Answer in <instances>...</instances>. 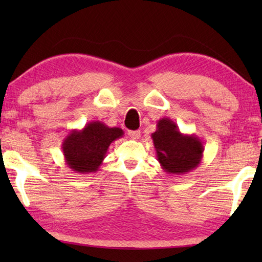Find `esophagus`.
Instances as JSON below:
<instances>
[{"mask_svg": "<svg viewBox=\"0 0 262 262\" xmlns=\"http://www.w3.org/2000/svg\"><path fill=\"white\" fill-rule=\"evenodd\" d=\"M128 135H129L132 139L137 140V139H140L141 132L140 130H129V132H128Z\"/></svg>", "mask_w": 262, "mask_h": 262, "instance_id": "1", "label": "esophagus"}]
</instances>
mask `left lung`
Wrapping results in <instances>:
<instances>
[{
	"label": "left lung",
	"mask_w": 262,
	"mask_h": 262,
	"mask_svg": "<svg viewBox=\"0 0 262 262\" xmlns=\"http://www.w3.org/2000/svg\"><path fill=\"white\" fill-rule=\"evenodd\" d=\"M157 161L168 174H185L196 168L202 161V141L195 134H183L174 121L162 118L151 134Z\"/></svg>",
	"instance_id": "1"
}]
</instances>
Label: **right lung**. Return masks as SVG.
Segmentation results:
<instances>
[{"label":"right lung","mask_w":262,"mask_h":262,"mask_svg":"<svg viewBox=\"0 0 262 262\" xmlns=\"http://www.w3.org/2000/svg\"><path fill=\"white\" fill-rule=\"evenodd\" d=\"M123 136L119 127H108L101 121H90L82 129H73L62 142V152L68 167L76 173L99 170L110 144Z\"/></svg>","instance_id":"obj_1"}]
</instances>
